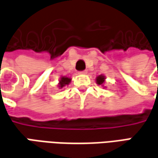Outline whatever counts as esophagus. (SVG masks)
I'll use <instances>...</instances> for the list:
<instances>
[{
    "label": "esophagus",
    "mask_w": 158,
    "mask_h": 158,
    "mask_svg": "<svg viewBox=\"0 0 158 158\" xmlns=\"http://www.w3.org/2000/svg\"><path fill=\"white\" fill-rule=\"evenodd\" d=\"M79 73H80V74H86L87 72H86V71H82V72H79Z\"/></svg>",
    "instance_id": "obj_1"
}]
</instances>
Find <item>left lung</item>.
Returning <instances> with one entry per match:
<instances>
[{
    "mask_svg": "<svg viewBox=\"0 0 158 158\" xmlns=\"http://www.w3.org/2000/svg\"><path fill=\"white\" fill-rule=\"evenodd\" d=\"M105 80H106V77L104 76V75H98L97 78H96V83L98 85H103V84L105 83Z\"/></svg>",
    "mask_w": 158,
    "mask_h": 158,
    "instance_id": "left-lung-1",
    "label": "left lung"
}]
</instances>
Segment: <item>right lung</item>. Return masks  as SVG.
Wrapping results in <instances>:
<instances>
[{
  "label": "right lung",
  "instance_id": "1",
  "mask_svg": "<svg viewBox=\"0 0 158 158\" xmlns=\"http://www.w3.org/2000/svg\"><path fill=\"white\" fill-rule=\"evenodd\" d=\"M71 82V79L67 78V77H61L60 79V83H59V87L60 89L63 88L65 85H69V83Z\"/></svg>",
  "mask_w": 158,
  "mask_h": 158
}]
</instances>
